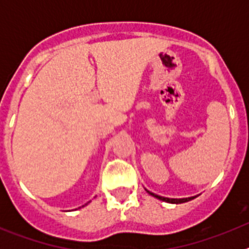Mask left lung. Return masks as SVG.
<instances>
[{"mask_svg":"<svg viewBox=\"0 0 249 249\" xmlns=\"http://www.w3.org/2000/svg\"><path fill=\"white\" fill-rule=\"evenodd\" d=\"M147 192L149 193V195H152L153 197H156V198L160 199V201H164V202H168V203H184V202H188L191 201V199H193L195 197H190V198H182V199H175V198H166V197H160V196H157L155 195V193L149 192V191H147Z\"/></svg>","mask_w":249,"mask_h":249,"instance_id":"obj_1","label":"left lung"}]
</instances>
